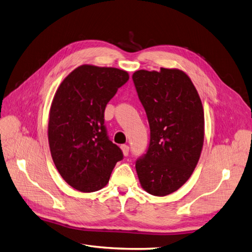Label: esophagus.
<instances>
[{"mask_svg":"<svg viewBox=\"0 0 252 252\" xmlns=\"http://www.w3.org/2000/svg\"><path fill=\"white\" fill-rule=\"evenodd\" d=\"M121 150H122V152H124L125 156L127 157L128 153H130V147L126 146V145H122L121 146Z\"/></svg>","mask_w":252,"mask_h":252,"instance_id":"obj_1","label":"esophagus"}]
</instances>
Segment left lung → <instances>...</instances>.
Segmentation results:
<instances>
[{
  "mask_svg": "<svg viewBox=\"0 0 252 252\" xmlns=\"http://www.w3.org/2000/svg\"><path fill=\"white\" fill-rule=\"evenodd\" d=\"M132 79L150 126L149 147L135 164L139 182L151 195H169L188 181L199 160L202 103L181 70H138Z\"/></svg>",
  "mask_w": 252,
  "mask_h": 252,
  "instance_id": "1",
  "label": "left lung"
}]
</instances>
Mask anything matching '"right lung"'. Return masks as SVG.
<instances>
[{
  "label": "right lung",
  "mask_w": 252,
  "mask_h": 252,
  "mask_svg": "<svg viewBox=\"0 0 252 252\" xmlns=\"http://www.w3.org/2000/svg\"><path fill=\"white\" fill-rule=\"evenodd\" d=\"M127 81L126 71L83 64L54 95L48 127L51 156L63 179L77 190L104 188L116 163L124 158L108 137L104 111Z\"/></svg>",
  "instance_id": "right-lung-1"
}]
</instances>
